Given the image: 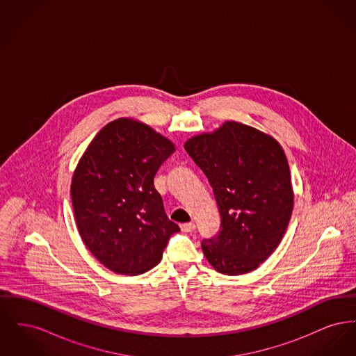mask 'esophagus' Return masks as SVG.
<instances>
[{"mask_svg":"<svg viewBox=\"0 0 356 356\" xmlns=\"http://www.w3.org/2000/svg\"><path fill=\"white\" fill-rule=\"evenodd\" d=\"M180 228L183 232H192L196 228V225H195V222H184L180 225Z\"/></svg>","mask_w":356,"mask_h":356,"instance_id":"34e87169","label":"esophagus"}]
</instances>
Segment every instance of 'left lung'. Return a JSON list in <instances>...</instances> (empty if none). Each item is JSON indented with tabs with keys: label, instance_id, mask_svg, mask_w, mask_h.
I'll use <instances>...</instances> for the list:
<instances>
[{
	"label": "left lung",
	"instance_id": "obj_1",
	"mask_svg": "<svg viewBox=\"0 0 356 356\" xmlns=\"http://www.w3.org/2000/svg\"><path fill=\"white\" fill-rule=\"evenodd\" d=\"M184 148L208 177L220 212L219 234L202 243L205 259L224 275L254 271L280 244L293 209L282 145L254 127L225 121L188 138Z\"/></svg>",
	"mask_w": 356,
	"mask_h": 356
}]
</instances>
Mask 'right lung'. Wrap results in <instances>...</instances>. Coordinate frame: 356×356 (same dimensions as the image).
Masks as SVG:
<instances>
[{"mask_svg":"<svg viewBox=\"0 0 356 356\" xmlns=\"http://www.w3.org/2000/svg\"><path fill=\"white\" fill-rule=\"evenodd\" d=\"M175 144L129 118L108 122L95 136L73 172L70 196L79 234L102 266L140 275L161 260L179 232L153 186Z\"/></svg>","mask_w":356,"mask_h":356,"instance_id":"add662e5","label":"right lung"}]
</instances>
